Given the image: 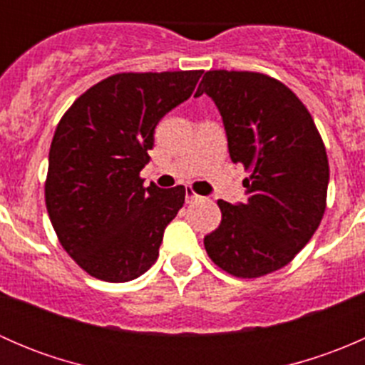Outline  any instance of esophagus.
<instances>
[{
	"mask_svg": "<svg viewBox=\"0 0 365 365\" xmlns=\"http://www.w3.org/2000/svg\"><path fill=\"white\" fill-rule=\"evenodd\" d=\"M197 200H201V196H197V194L194 192L192 189L185 190V201H187V203H192V201H197Z\"/></svg>",
	"mask_w": 365,
	"mask_h": 365,
	"instance_id": "34e87169",
	"label": "esophagus"
}]
</instances>
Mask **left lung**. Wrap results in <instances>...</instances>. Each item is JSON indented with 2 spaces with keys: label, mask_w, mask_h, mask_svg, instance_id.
I'll list each match as a JSON object with an SVG mask.
<instances>
[{
  "label": "left lung",
  "mask_w": 365,
  "mask_h": 365,
  "mask_svg": "<svg viewBox=\"0 0 365 365\" xmlns=\"http://www.w3.org/2000/svg\"><path fill=\"white\" fill-rule=\"evenodd\" d=\"M203 93L222 116L231 160L249 173L245 203L217 201L222 220L205 237V249L227 274L261 277L286 267L322 222L325 145L300 98L274 77L210 70L196 97Z\"/></svg>",
  "instance_id": "left-lung-1"
}]
</instances>
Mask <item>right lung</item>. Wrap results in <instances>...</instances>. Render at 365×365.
I'll use <instances>...</instances> for the list:
<instances>
[{
    "instance_id": "right-lung-1",
    "label": "right lung",
    "mask_w": 365,
    "mask_h": 365,
    "mask_svg": "<svg viewBox=\"0 0 365 365\" xmlns=\"http://www.w3.org/2000/svg\"><path fill=\"white\" fill-rule=\"evenodd\" d=\"M201 70L114 73L84 91L58 123L46 206L58 240L91 277L127 282L159 257L185 187H143L157 123L192 95Z\"/></svg>"
}]
</instances>
